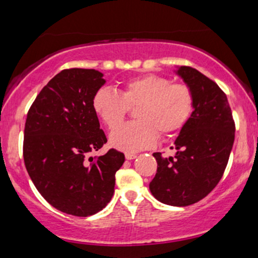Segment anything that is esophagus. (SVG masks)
Wrapping results in <instances>:
<instances>
[{
  "label": "esophagus",
  "instance_id": "esophagus-1",
  "mask_svg": "<svg viewBox=\"0 0 258 258\" xmlns=\"http://www.w3.org/2000/svg\"><path fill=\"white\" fill-rule=\"evenodd\" d=\"M125 158H126L127 160H133V159L137 158V154H133V153H126V154H125Z\"/></svg>",
  "mask_w": 258,
  "mask_h": 258
}]
</instances>
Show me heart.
<instances>
[{"mask_svg": "<svg viewBox=\"0 0 258 258\" xmlns=\"http://www.w3.org/2000/svg\"><path fill=\"white\" fill-rule=\"evenodd\" d=\"M138 106L137 121L119 127L130 107ZM92 108L109 130L110 144L115 149L132 153L152 148L161 137L177 133L188 120L194 108V97L184 84H171L167 78L146 74L123 84L120 93L100 88L92 98Z\"/></svg>", "mask_w": 258, "mask_h": 258, "instance_id": "b5f03b06", "label": "heart"}]
</instances>
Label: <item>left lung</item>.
<instances>
[{"mask_svg": "<svg viewBox=\"0 0 258 258\" xmlns=\"http://www.w3.org/2000/svg\"><path fill=\"white\" fill-rule=\"evenodd\" d=\"M177 74L193 92L194 110L174 142L176 155L154 153L158 170L149 189L171 206L193 205L218 184L232 152L235 123L227 96L211 79L190 67Z\"/></svg>", "mask_w": 258, "mask_h": 258, "instance_id": "1", "label": "left lung"}]
</instances>
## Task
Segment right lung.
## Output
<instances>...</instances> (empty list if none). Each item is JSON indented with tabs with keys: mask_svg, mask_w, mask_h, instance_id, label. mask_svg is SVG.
I'll use <instances>...</instances> for the list:
<instances>
[{
	"mask_svg": "<svg viewBox=\"0 0 258 258\" xmlns=\"http://www.w3.org/2000/svg\"><path fill=\"white\" fill-rule=\"evenodd\" d=\"M105 84L94 69L61 70L37 94L26 116L23 155L40 194L68 215L87 217L111 200L123 153L110 149L88 158L106 143L92 108Z\"/></svg>",
	"mask_w": 258,
	"mask_h": 258,
	"instance_id": "right-lung-1",
	"label": "right lung"
}]
</instances>
